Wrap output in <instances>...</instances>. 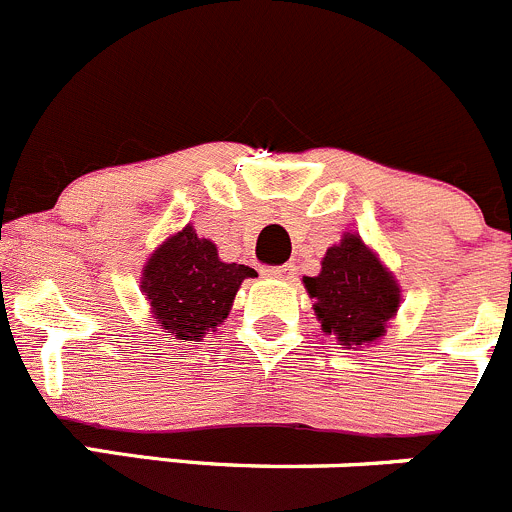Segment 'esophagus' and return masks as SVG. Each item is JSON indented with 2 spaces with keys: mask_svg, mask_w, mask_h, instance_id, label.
<instances>
[{
  "mask_svg": "<svg viewBox=\"0 0 512 512\" xmlns=\"http://www.w3.org/2000/svg\"><path fill=\"white\" fill-rule=\"evenodd\" d=\"M267 278H293L295 275V265H275V267H265L262 270Z\"/></svg>",
  "mask_w": 512,
  "mask_h": 512,
  "instance_id": "obj_1",
  "label": "esophagus"
}]
</instances>
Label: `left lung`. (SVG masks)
<instances>
[{
  "label": "left lung",
  "instance_id": "8db88e82",
  "mask_svg": "<svg viewBox=\"0 0 512 512\" xmlns=\"http://www.w3.org/2000/svg\"><path fill=\"white\" fill-rule=\"evenodd\" d=\"M303 283L315 298L323 331L341 346H366L381 338L399 308V285L356 234H343L338 245L328 247L321 275Z\"/></svg>",
  "mask_w": 512,
  "mask_h": 512
}]
</instances>
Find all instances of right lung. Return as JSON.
Returning a JSON list of instances; mask_svg holds the SVG:
<instances>
[{
	"label": "right lung",
	"instance_id": "obj_1",
	"mask_svg": "<svg viewBox=\"0 0 512 512\" xmlns=\"http://www.w3.org/2000/svg\"><path fill=\"white\" fill-rule=\"evenodd\" d=\"M255 275L252 267L219 260L212 242L184 227L146 262L141 288L169 336L199 341L224 323L242 280Z\"/></svg>",
	"mask_w": 512,
	"mask_h": 512
}]
</instances>
